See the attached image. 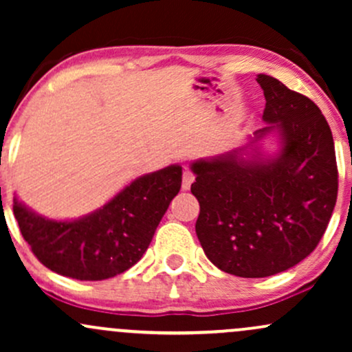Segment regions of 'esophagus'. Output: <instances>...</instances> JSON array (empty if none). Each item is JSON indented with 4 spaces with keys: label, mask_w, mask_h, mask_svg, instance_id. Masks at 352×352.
Returning a JSON list of instances; mask_svg holds the SVG:
<instances>
[{
    "label": "esophagus",
    "mask_w": 352,
    "mask_h": 352,
    "mask_svg": "<svg viewBox=\"0 0 352 352\" xmlns=\"http://www.w3.org/2000/svg\"><path fill=\"white\" fill-rule=\"evenodd\" d=\"M193 180H195L193 172L190 170V168H184V173H182V188L188 190L190 185L193 184Z\"/></svg>",
    "instance_id": "34e87169"
}]
</instances>
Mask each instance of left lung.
<instances>
[{"label": "left lung", "instance_id": "8db88e82", "mask_svg": "<svg viewBox=\"0 0 352 352\" xmlns=\"http://www.w3.org/2000/svg\"><path fill=\"white\" fill-rule=\"evenodd\" d=\"M266 127L253 142L276 132L280 152L261 157L245 148L192 164V193L200 204L195 232L221 272L265 278L298 265L316 248L338 199L334 140L324 116L306 96L258 74ZM248 144L246 147H252Z\"/></svg>", "mask_w": 352, "mask_h": 352}]
</instances>
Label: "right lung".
I'll list each match as a JSON object with an SVG mask.
<instances>
[{"instance_id": "right-lung-1", "label": "right lung", "mask_w": 352, "mask_h": 352, "mask_svg": "<svg viewBox=\"0 0 352 352\" xmlns=\"http://www.w3.org/2000/svg\"><path fill=\"white\" fill-rule=\"evenodd\" d=\"M180 187L182 167L170 165L131 182L102 208L78 220H50L16 199L13 212L23 238L46 268L100 281L142 258Z\"/></svg>"}]
</instances>
